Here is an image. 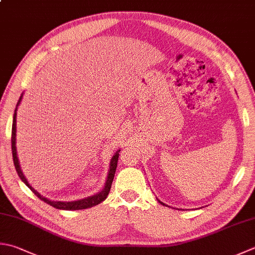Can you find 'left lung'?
Returning a JSON list of instances; mask_svg holds the SVG:
<instances>
[{
  "label": "left lung",
  "mask_w": 255,
  "mask_h": 255,
  "mask_svg": "<svg viewBox=\"0 0 255 255\" xmlns=\"http://www.w3.org/2000/svg\"><path fill=\"white\" fill-rule=\"evenodd\" d=\"M158 202H159V203H161V204H162V206H166V204H164V203H163V202H161V201H160V200H158Z\"/></svg>",
  "instance_id": "left-lung-1"
}]
</instances>
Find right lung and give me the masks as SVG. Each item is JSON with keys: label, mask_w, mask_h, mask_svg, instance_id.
<instances>
[{"label": "right lung", "mask_w": 255, "mask_h": 255, "mask_svg": "<svg viewBox=\"0 0 255 255\" xmlns=\"http://www.w3.org/2000/svg\"><path fill=\"white\" fill-rule=\"evenodd\" d=\"M22 97H19L18 103L16 105V108H15L14 112V116H13V125H12V138H11V142H12V153H13V161H14V166L15 169H16V172L18 174V177L21 178V180L26 184V186L31 189L35 196L38 197L42 201L46 202L49 206H52L56 209H61V210H83V209H87V208H92L94 206H97L101 202H103L105 199L107 198L109 191H111L112 188V183L115 177V172H116V168H117V162H118V157H119V151H116V153L114 154L112 160H111V167H109V171H108V176H107V180L106 183H105V187L103 188L102 191H99L98 193L94 194V196H91L88 198L82 199V200H77V201H69V202H62V201H52L49 199L45 198L41 196L35 189L31 187V184L28 183L26 180V178L24 177V174L21 170V167H19V162L17 159V153H16V146H15V141H16V111H17V106L22 101Z\"/></svg>", "instance_id": "1"}]
</instances>
